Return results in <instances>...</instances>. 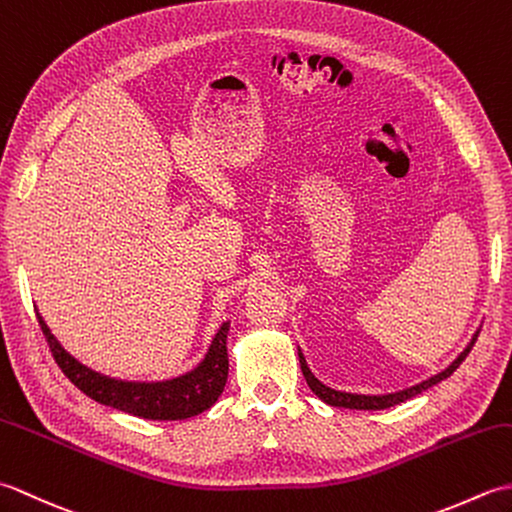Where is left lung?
<instances>
[{
	"instance_id": "8db88e82",
	"label": "left lung",
	"mask_w": 512,
	"mask_h": 512,
	"mask_svg": "<svg viewBox=\"0 0 512 512\" xmlns=\"http://www.w3.org/2000/svg\"><path fill=\"white\" fill-rule=\"evenodd\" d=\"M477 334H480V332H475V334H473L471 343L464 347V350L460 352V356L455 358V361H453L447 369H442L440 374L431 376V378H427V380H422V383H418V385L407 387V389H400V391H394V394L367 396V394H350V391L332 389V387H328V385H323L321 380L310 372V367H308V363H306V356L301 354V350H299V363H301V372H303V376H306L310 389H312L314 394H317V396L325 402V405H332V407H345V409H367V411L389 409V407L400 405V402H405V400H409V398H413V396L422 394L424 389H429V387H433V385H438L440 380L449 378V376L455 372V369H458V367L462 365L464 358L469 356L471 347H473V345H475V341H477Z\"/></svg>"
}]
</instances>
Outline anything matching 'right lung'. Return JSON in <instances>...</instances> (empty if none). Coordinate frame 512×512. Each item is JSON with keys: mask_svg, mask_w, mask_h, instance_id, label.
I'll return each instance as SVG.
<instances>
[{"mask_svg": "<svg viewBox=\"0 0 512 512\" xmlns=\"http://www.w3.org/2000/svg\"><path fill=\"white\" fill-rule=\"evenodd\" d=\"M41 332L46 336L54 361L61 372L79 387L85 396L114 407L118 411L132 413L147 420H187L198 413L211 409L222 396L228 378V352L226 334L231 321H224L215 332L213 341L202 361L191 372L169 378V380H121L94 372L88 365L63 350V345L54 339V334L37 312Z\"/></svg>", "mask_w": 512, "mask_h": 512, "instance_id": "obj_1", "label": "right lung"}]
</instances>
